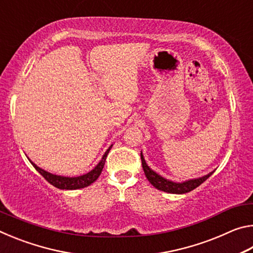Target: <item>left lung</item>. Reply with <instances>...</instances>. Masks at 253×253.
<instances>
[{"label": "left lung", "mask_w": 253, "mask_h": 253, "mask_svg": "<svg viewBox=\"0 0 253 253\" xmlns=\"http://www.w3.org/2000/svg\"><path fill=\"white\" fill-rule=\"evenodd\" d=\"M140 158H142L144 173L146 175L149 183H151L154 187H156L157 190L168 192V193L184 194V193H187V192H191L192 190H194V188L200 186L204 181H207V179L214 173L213 170V172L209 173L208 175H204L202 177L188 179V181L182 182V183H175V182L169 181V179L162 177L161 175H158L156 172H154L152 169H149V166L146 164V162H145V158L142 153H140Z\"/></svg>", "instance_id": "obj_1"}]
</instances>
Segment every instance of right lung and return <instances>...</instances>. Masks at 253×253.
<instances>
[{"instance_id": "1", "label": "right lung", "mask_w": 253, "mask_h": 253, "mask_svg": "<svg viewBox=\"0 0 253 253\" xmlns=\"http://www.w3.org/2000/svg\"><path fill=\"white\" fill-rule=\"evenodd\" d=\"M111 146H113V145H111ZM111 146L107 149L106 153L104 154V156H102L100 162L98 163L95 169H91L90 172L87 174H84L81 175V176H77V177H66V176H60V175L51 174L49 172H46V170L40 169L39 166H37L30 160L29 161L31 162L33 168L36 169L50 184H52L53 186L60 188V190H78V188H84L85 186H89L90 184L95 182L98 177H99V175L101 174V170L104 169L106 157L108 155Z\"/></svg>"}]
</instances>
